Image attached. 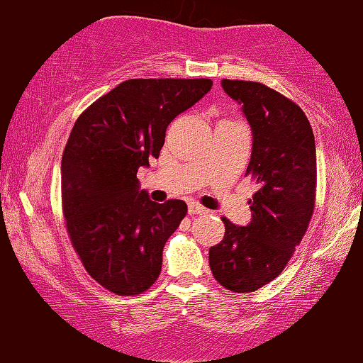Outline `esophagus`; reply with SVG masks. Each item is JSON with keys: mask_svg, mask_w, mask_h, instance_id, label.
Listing matches in <instances>:
<instances>
[{"mask_svg": "<svg viewBox=\"0 0 363 363\" xmlns=\"http://www.w3.org/2000/svg\"><path fill=\"white\" fill-rule=\"evenodd\" d=\"M205 213H208V210L203 208L202 205L199 203H191L189 205V215L194 216V215H205Z\"/></svg>", "mask_w": 363, "mask_h": 363, "instance_id": "1", "label": "esophagus"}]
</instances>
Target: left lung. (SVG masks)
I'll list each match as a JSON object with an SVG mask.
<instances>
[{
  "label": "left lung",
  "instance_id": "1",
  "mask_svg": "<svg viewBox=\"0 0 363 363\" xmlns=\"http://www.w3.org/2000/svg\"><path fill=\"white\" fill-rule=\"evenodd\" d=\"M252 128L245 176L257 184L252 221L221 218L224 238L210 249V268L228 291L254 292L283 272L308 229L315 208V137L306 113L279 91L250 80L223 79Z\"/></svg>",
  "mask_w": 363,
  "mask_h": 363
}]
</instances>
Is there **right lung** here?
<instances>
[{
    "instance_id": "obj_1",
    "label": "right lung",
    "mask_w": 363,
    "mask_h": 363,
    "mask_svg": "<svg viewBox=\"0 0 363 363\" xmlns=\"http://www.w3.org/2000/svg\"><path fill=\"white\" fill-rule=\"evenodd\" d=\"M210 79H129L77 118L61 160L66 229L84 268L118 296L145 292L163 247L187 213L184 200L152 202L137 171L158 158L166 129Z\"/></svg>"
}]
</instances>
